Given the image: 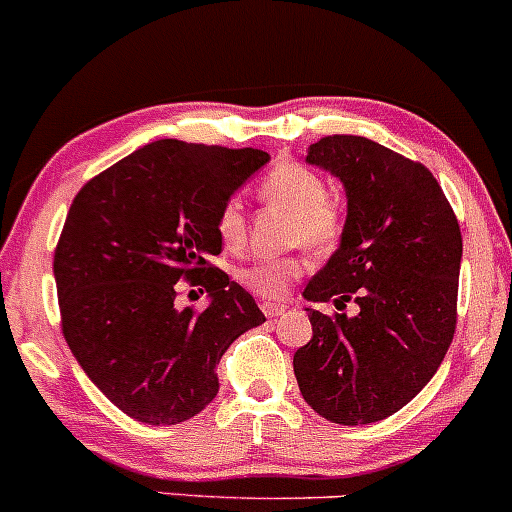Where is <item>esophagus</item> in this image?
Segmentation results:
<instances>
[{
	"instance_id": "1",
	"label": "esophagus",
	"mask_w": 512,
	"mask_h": 512,
	"mask_svg": "<svg viewBox=\"0 0 512 512\" xmlns=\"http://www.w3.org/2000/svg\"><path fill=\"white\" fill-rule=\"evenodd\" d=\"M261 310L266 317H280L285 315L288 305H280V302H261Z\"/></svg>"
}]
</instances>
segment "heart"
<instances>
[{
  "instance_id": "1",
  "label": "heart",
  "mask_w": 512,
  "mask_h": 512,
  "mask_svg": "<svg viewBox=\"0 0 512 512\" xmlns=\"http://www.w3.org/2000/svg\"><path fill=\"white\" fill-rule=\"evenodd\" d=\"M261 197L293 212V241L315 249H327L342 232V212L327 197V183L317 170L302 163H280L263 178ZM217 232L227 249H239L246 236V214L239 200H229L219 210ZM302 256H263L239 271V280L249 290L266 298H280L288 285L305 273Z\"/></svg>"
}]
</instances>
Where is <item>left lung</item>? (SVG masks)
<instances>
[{"label": "left lung", "mask_w": 512, "mask_h": 512, "mask_svg": "<svg viewBox=\"0 0 512 512\" xmlns=\"http://www.w3.org/2000/svg\"><path fill=\"white\" fill-rule=\"evenodd\" d=\"M305 163L346 192V222L307 283L312 339L293 356L305 403L337 425H368L408 405L437 373L456 327L461 232L434 175L364 136H324ZM354 299L349 318L315 301Z\"/></svg>", "instance_id": "1"}]
</instances>
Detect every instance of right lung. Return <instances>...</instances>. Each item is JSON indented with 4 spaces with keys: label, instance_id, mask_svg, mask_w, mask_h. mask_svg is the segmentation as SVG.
I'll return each mask as SVG.
<instances>
[{
    "label": "right lung",
    "instance_id": "obj_1",
    "mask_svg": "<svg viewBox=\"0 0 512 512\" xmlns=\"http://www.w3.org/2000/svg\"><path fill=\"white\" fill-rule=\"evenodd\" d=\"M268 161L258 148L161 139L75 195L53 256L65 342L134 420L178 425L205 410L224 351L266 322L256 300L207 258L222 251L219 210ZM180 277L211 293L197 316L174 307Z\"/></svg>",
    "mask_w": 512,
    "mask_h": 512
}]
</instances>
